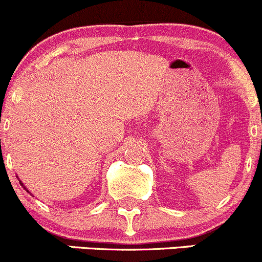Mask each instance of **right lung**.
<instances>
[{
  "instance_id": "obj_1",
  "label": "right lung",
  "mask_w": 262,
  "mask_h": 262,
  "mask_svg": "<svg viewBox=\"0 0 262 262\" xmlns=\"http://www.w3.org/2000/svg\"><path fill=\"white\" fill-rule=\"evenodd\" d=\"M19 182H21V181H19ZM21 185H22V184H21Z\"/></svg>"
}]
</instances>
